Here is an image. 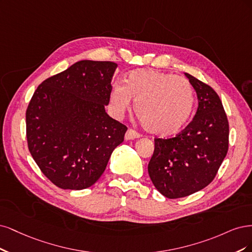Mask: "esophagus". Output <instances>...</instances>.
<instances>
[{
    "label": "esophagus",
    "instance_id": "esophagus-1",
    "mask_svg": "<svg viewBox=\"0 0 252 252\" xmlns=\"http://www.w3.org/2000/svg\"><path fill=\"white\" fill-rule=\"evenodd\" d=\"M140 137V134L136 132L135 129L133 128H128L126 135H125V138L126 140H132V139H136V138H139Z\"/></svg>",
    "mask_w": 252,
    "mask_h": 252
}]
</instances>
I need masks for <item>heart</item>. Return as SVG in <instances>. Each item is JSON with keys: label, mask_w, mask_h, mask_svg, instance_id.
I'll use <instances>...</instances> for the list:
<instances>
[{"label": "heart", "mask_w": 252, "mask_h": 252, "mask_svg": "<svg viewBox=\"0 0 252 252\" xmlns=\"http://www.w3.org/2000/svg\"><path fill=\"white\" fill-rule=\"evenodd\" d=\"M135 101L134 110L143 127L158 136L172 135L188 124L194 107V91L189 80L172 73L135 70L124 84L112 89L110 104L117 117Z\"/></svg>", "instance_id": "1"}]
</instances>
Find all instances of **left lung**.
Segmentation results:
<instances>
[{
	"instance_id": "left-lung-1",
	"label": "left lung",
	"mask_w": 252,
	"mask_h": 252,
	"mask_svg": "<svg viewBox=\"0 0 252 252\" xmlns=\"http://www.w3.org/2000/svg\"><path fill=\"white\" fill-rule=\"evenodd\" d=\"M197 92L199 105L191 123L175 137L155 138L149 175L168 199L183 198L212 182L228 151L229 125L214 89L185 73Z\"/></svg>"
}]
</instances>
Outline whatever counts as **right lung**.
I'll use <instances>...</instances> for the list:
<instances>
[{
	"label": "right lung",
	"mask_w": 252,
	"mask_h": 252,
	"mask_svg": "<svg viewBox=\"0 0 252 252\" xmlns=\"http://www.w3.org/2000/svg\"><path fill=\"white\" fill-rule=\"evenodd\" d=\"M117 63L80 61L45 79L26 111L28 149L42 173L63 189L90 188L104 172L127 127L104 110Z\"/></svg>",
	"instance_id": "obj_1"
}]
</instances>
